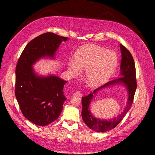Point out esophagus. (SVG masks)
I'll return each mask as SVG.
<instances>
[{"label": "esophagus", "mask_w": 155, "mask_h": 155, "mask_svg": "<svg viewBox=\"0 0 155 155\" xmlns=\"http://www.w3.org/2000/svg\"><path fill=\"white\" fill-rule=\"evenodd\" d=\"M74 96H80V97H81V96H82V94L81 93H80V92H78V91H77V92H75L74 93Z\"/></svg>", "instance_id": "esophagus-1"}]
</instances>
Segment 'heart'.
Instances as JSON below:
<instances>
[{
  "mask_svg": "<svg viewBox=\"0 0 155 155\" xmlns=\"http://www.w3.org/2000/svg\"><path fill=\"white\" fill-rule=\"evenodd\" d=\"M75 59L69 61L68 68L72 75H78L85 69L87 84L97 87L108 81L115 71L118 58L113 51L97 45L81 47L75 53Z\"/></svg>",
  "mask_w": 155,
  "mask_h": 155,
  "instance_id": "heart-1",
  "label": "heart"
}]
</instances>
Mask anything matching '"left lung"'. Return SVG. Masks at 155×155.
Here are the masks:
<instances>
[{
  "label": "left lung",
  "mask_w": 155,
  "mask_h": 155,
  "mask_svg": "<svg viewBox=\"0 0 155 155\" xmlns=\"http://www.w3.org/2000/svg\"><path fill=\"white\" fill-rule=\"evenodd\" d=\"M120 49L122 59L119 77L107 82L105 84L94 90L93 93H91L88 96L83 97L82 98L83 109L81 115L83 120L91 130L98 133L106 132L115 128L130 110L133 102L137 88L135 63L131 53L121 44H120ZM117 84H123L128 91L129 97L124 111L119 116L112 119L102 120L94 117L91 114L89 109V104L94 97V95L104 87Z\"/></svg>",
  "instance_id": "1"
}]
</instances>
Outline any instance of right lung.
<instances>
[{
	"label": "right lung",
	"mask_w": 155,
	"mask_h": 155,
	"mask_svg": "<svg viewBox=\"0 0 155 155\" xmlns=\"http://www.w3.org/2000/svg\"><path fill=\"white\" fill-rule=\"evenodd\" d=\"M68 39L49 32L40 35L27 44L18 59L15 96L23 115L37 125L58 119L67 99L63 88L67 81L52 75H38L33 65L42 58L53 59L59 45Z\"/></svg>",
	"instance_id": "obj_1"
}]
</instances>
